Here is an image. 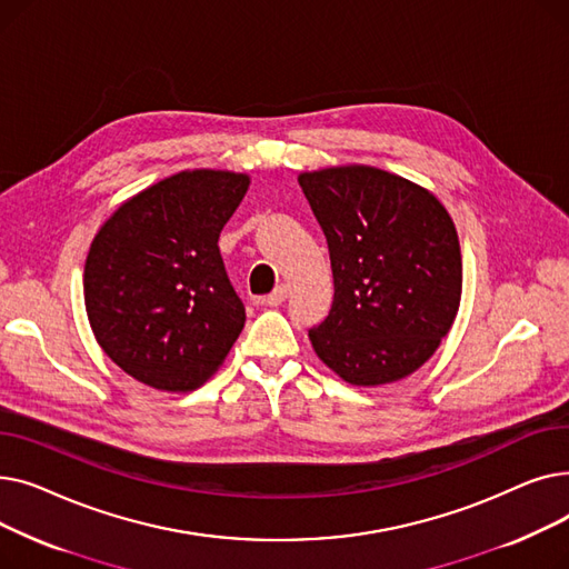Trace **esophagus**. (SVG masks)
Returning a JSON list of instances; mask_svg holds the SVG:
<instances>
[{
  "mask_svg": "<svg viewBox=\"0 0 569 569\" xmlns=\"http://www.w3.org/2000/svg\"><path fill=\"white\" fill-rule=\"evenodd\" d=\"M286 297H288V286H279L272 295H267L262 302H264L267 307H279L281 302H286Z\"/></svg>",
  "mask_w": 569,
  "mask_h": 569,
  "instance_id": "esophagus-1",
  "label": "esophagus"
}]
</instances>
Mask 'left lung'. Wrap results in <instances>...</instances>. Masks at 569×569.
Listing matches in <instances>:
<instances>
[{
    "label": "left lung",
    "mask_w": 569,
    "mask_h": 569,
    "mask_svg": "<svg viewBox=\"0 0 569 569\" xmlns=\"http://www.w3.org/2000/svg\"><path fill=\"white\" fill-rule=\"evenodd\" d=\"M330 247L335 302L309 330L316 355L355 387L420 369L452 330L463 286L461 247L445 204L373 166L297 177Z\"/></svg>",
    "instance_id": "left-lung-1"
}]
</instances>
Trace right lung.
<instances>
[{
  "mask_svg": "<svg viewBox=\"0 0 569 569\" xmlns=\"http://www.w3.org/2000/svg\"><path fill=\"white\" fill-rule=\"evenodd\" d=\"M251 184L247 172L196 168L119 204L84 262V309L110 360L161 392L212 378L247 313L219 234Z\"/></svg>",
  "mask_w": 569,
  "mask_h": 569,
  "instance_id": "right-lung-1",
  "label": "right lung"
}]
</instances>
